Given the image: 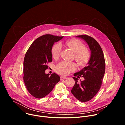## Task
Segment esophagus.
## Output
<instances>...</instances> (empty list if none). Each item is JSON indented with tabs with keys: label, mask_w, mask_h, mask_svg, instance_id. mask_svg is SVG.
<instances>
[{
	"label": "esophagus",
	"mask_w": 125,
	"mask_h": 125,
	"mask_svg": "<svg viewBox=\"0 0 125 125\" xmlns=\"http://www.w3.org/2000/svg\"><path fill=\"white\" fill-rule=\"evenodd\" d=\"M67 79L66 77H64V76H61L60 77L61 80H64V79Z\"/></svg>",
	"instance_id": "1"
}]
</instances>
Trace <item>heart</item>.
<instances>
[{"instance_id": "heart-1", "label": "heart", "mask_w": 125, "mask_h": 125, "mask_svg": "<svg viewBox=\"0 0 125 125\" xmlns=\"http://www.w3.org/2000/svg\"><path fill=\"white\" fill-rule=\"evenodd\" d=\"M64 45L70 48L75 52V59L79 64L83 66L87 64L90 60V51L85 48L84 44L80 41L76 39L67 40L63 43H56L51 49V54L54 59L59 57L61 51V45ZM77 68L74 62L62 61L59 62L56 67V72L62 75H68L75 71Z\"/></svg>"}]
</instances>
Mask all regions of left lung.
<instances>
[{
	"label": "left lung",
	"instance_id": "left-lung-1",
	"mask_svg": "<svg viewBox=\"0 0 125 125\" xmlns=\"http://www.w3.org/2000/svg\"><path fill=\"white\" fill-rule=\"evenodd\" d=\"M77 37L87 42L92 52L88 65L74 74L75 83L71 91L78 100L86 102L93 98L100 90L105 73V62L102 48L94 39L86 34ZM80 76L85 80L78 83V78Z\"/></svg>",
	"mask_w": 125,
	"mask_h": 125
}]
</instances>
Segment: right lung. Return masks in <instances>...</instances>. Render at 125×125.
<instances>
[{"label": "right lung", "instance_id": "obj_1", "mask_svg": "<svg viewBox=\"0 0 125 125\" xmlns=\"http://www.w3.org/2000/svg\"><path fill=\"white\" fill-rule=\"evenodd\" d=\"M63 37L44 34L35 40L27 50L24 61L23 80L29 93L37 98H42L49 94L59 82L55 73L46 74L47 64L52 62L51 49L54 43Z\"/></svg>", "mask_w": 125, "mask_h": 125}]
</instances>
